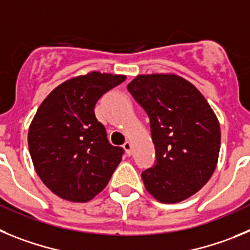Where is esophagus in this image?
I'll list each match as a JSON object with an SVG mask.
<instances>
[{
	"label": "esophagus",
	"mask_w": 250,
	"mask_h": 250,
	"mask_svg": "<svg viewBox=\"0 0 250 250\" xmlns=\"http://www.w3.org/2000/svg\"><path fill=\"white\" fill-rule=\"evenodd\" d=\"M123 148H125V153H127L128 156H130V153H132V143L129 141H125V145H123Z\"/></svg>",
	"instance_id": "1"
}]
</instances>
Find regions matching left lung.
Listing matches in <instances>:
<instances>
[{
    "label": "left lung",
    "mask_w": 250,
    "mask_h": 250,
    "mask_svg": "<svg viewBox=\"0 0 250 250\" xmlns=\"http://www.w3.org/2000/svg\"><path fill=\"white\" fill-rule=\"evenodd\" d=\"M149 117L156 162L142 172L146 189L161 203H178L210 179L220 149V128L192 83L175 75L138 76L127 86Z\"/></svg>",
    "instance_id": "1"
}]
</instances>
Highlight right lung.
Wrapping results in <instances>:
<instances>
[{
    "label": "right lung",
    "mask_w": 250,
    "mask_h": 250,
    "mask_svg": "<svg viewBox=\"0 0 250 250\" xmlns=\"http://www.w3.org/2000/svg\"><path fill=\"white\" fill-rule=\"evenodd\" d=\"M125 76L91 72L53 89L40 105L28 148L38 177L58 197L88 202L105 188L125 149L108 142L94 105Z\"/></svg>",
    "instance_id": "obj_1"
}]
</instances>
